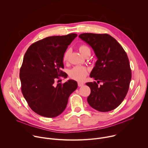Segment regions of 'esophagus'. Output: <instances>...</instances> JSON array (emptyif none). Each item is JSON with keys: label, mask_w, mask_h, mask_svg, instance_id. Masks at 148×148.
I'll use <instances>...</instances> for the list:
<instances>
[{"label": "esophagus", "mask_w": 148, "mask_h": 148, "mask_svg": "<svg viewBox=\"0 0 148 148\" xmlns=\"http://www.w3.org/2000/svg\"><path fill=\"white\" fill-rule=\"evenodd\" d=\"M84 83L82 82H78V87H82V86H84Z\"/></svg>", "instance_id": "esophagus-1"}]
</instances>
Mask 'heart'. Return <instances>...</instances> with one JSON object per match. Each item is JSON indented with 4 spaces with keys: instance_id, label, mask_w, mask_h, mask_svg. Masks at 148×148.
<instances>
[{
    "instance_id": "b5f03b06",
    "label": "heart",
    "mask_w": 148,
    "mask_h": 148,
    "mask_svg": "<svg viewBox=\"0 0 148 148\" xmlns=\"http://www.w3.org/2000/svg\"><path fill=\"white\" fill-rule=\"evenodd\" d=\"M79 51L80 53L83 56H85L86 54L90 53L91 54V50L90 49L86 46V45H82L79 47ZM70 54V50H67L66 53H64V56H63V61L66 62L68 60L69 56ZM88 74V70L86 67L77 66L74 67H73L69 73L70 77L75 80L78 81H81L83 80L86 78Z\"/></svg>"
}]
</instances>
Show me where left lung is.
Returning a JSON list of instances; mask_svg holds the SVG:
<instances>
[{
	"label": "left lung",
	"instance_id": "1",
	"mask_svg": "<svg viewBox=\"0 0 148 148\" xmlns=\"http://www.w3.org/2000/svg\"><path fill=\"white\" fill-rule=\"evenodd\" d=\"M79 37L92 47L98 59L90 73L97 83H86L91 89L87 101L98 111H112L122 103L129 90L132 74L128 56L108 34L82 33ZM99 82L103 85L98 86Z\"/></svg>",
	"mask_w": 148,
	"mask_h": 148
}]
</instances>
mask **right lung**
Instances as JSON below:
<instances>
[{
    "instance_id": "add662e5",
    "label": "right lung",
    "mask_w": 148,
    "mask_h": 148,
    "mask_svg": "<svg viewBox=\"0 0 148 148\" xmlns=\"http://www.w3.org/2000/svg\"><path fill=\"white\" fill-rule=\"evenodd\" d=\"M77 36L71 33L46 37L32 44L25 54L20 70L21 90L30 108L41 116L54 118L61 114L78 87L73 79L54 84L56 78L67 77L61 71L62 58Z\"/></svg>"
}]
</instances>
